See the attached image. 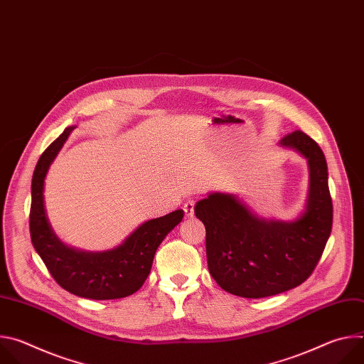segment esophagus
<instances>
[{"label":"esophagus","mask_w":364,"mask_h":364,"mask_svg":"<svg viewBox=\"0 0 364 364\" xmlns=\"http://www.w3.org/2000/svg\"><path fill=\"white\" fill-rule=\"evenodd\" d=\"M194 200H187L186 203H184V207H183V210H184V216L186 218H193L194 216Z\"/></svg>","instance_id":"1"}]
</instances>
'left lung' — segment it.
I'll return each mask as SVG.
<instances>
[{
    "label": "left lung",
    "mask_w": 364,
    "mask_h": 364,
    "mask_svg": "<svg viewBox=\"0 0 364 364\" xmlns=\"http://www.w3.org/2000/svg\"><path fill=\"white\" fill-rule=\"evenodd\" d=\"M278 145L296 151L308 164V197L295 220L259 218L229 193H210L194 207L205 228L210 275L222 289L243 298L271 296L301 285L316 269L331 233L324 152L302 131L288 134Z\"/></svg>",
    "instance_id": "obj_1"
}]
</instances>
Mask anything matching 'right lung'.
<instances>
[{
    "label": "right lung",
    "mask_w": 364,
    "mask_h": 364,
    "mask_svg": "<svg viewBox=\"0 0 364 364\" xmlns=\"http://www.w3.org/2000/svg\"><path fill=\"white\" fill-rule=\"evenodd\" d=\"M75 127L51 142L34 168L31 180L30 235L36 252L51 277L66 291L89 299H117L136 292L149 275L154 255L164 237L183 220L176 210L138 226L119 246L87 252L65 245L48 222L44 205V180Z\"/></svg>",
    "instance_id": "right-lung-1"
}]
</instances>
